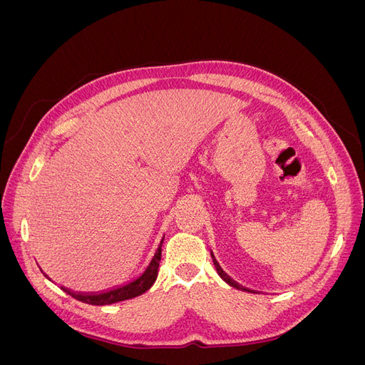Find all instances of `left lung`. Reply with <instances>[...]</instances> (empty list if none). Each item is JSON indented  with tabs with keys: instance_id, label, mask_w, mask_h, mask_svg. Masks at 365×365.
<instances>
[{
	"instance_id": "obj_1",
	"label": "left lung",
	"mask_w": 365,
	"mask_h": 365,
	"mask_svg": "<svg viewBox=\"0 0 365 365\" xmlns=\"http://www.w3.org/2000/svg\"><path fill=\"white\" fill-rule=\"evenodd\" d=\"M212 257H213V263H215V267H216V271H217V274L220 275V279H224V282H227L230 286H233V288H236V289L247 291V292H256V291H251V289L244 288V286H240V284H239V283H236L233 279H230V275H227V274L222 271V268L219 267V263L216 262V259H215V256H213V252H212Z\"/></svg>"
}]
</instances>
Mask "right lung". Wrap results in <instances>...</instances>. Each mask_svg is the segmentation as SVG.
I'll list each match as a JSON object with an SVG mask.
<instances>
[{"label":"right lung","instance_id":"obj_1","mask_svg":"<svg viewBox=\"0 0 365 365\" xmlns=\"http://www.w3.org/2000/svg\"><path fill=\"white\" fill-rule=\"evenodd\" d=\"M163 240H161V244L158 245L155 254H153V257H152L150 263L148 264V268L145 269V272H143L140 277H137L135 280H132V282H129L126 284L117 286V288L103 291V292H91V294L73 292L68 288H65V286H61V289L67 292L68 295L74 297L76 300L88 303V304H94V306L113 304V303L129 300V298H134V297H138L141 294H145L157 280L158 268H160V260H161Z\"/></svg>","mask_w":365,"mask_h":365}]
</instances>
